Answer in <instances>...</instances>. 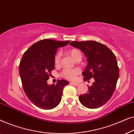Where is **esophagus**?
Here are the masks:
<instances>
[{"mask_svg":"<svg viewBox=\"0 0 134 134\" xmlns=\"http://www.w3.org/2000/svg\"><path fill=\"white\" fill-rule=\"evenodd\" d=\"M69 83H70L71 85H75V86L79 85L78 83H76V82H69Z\"/></svg>","mask_w":134,"mask_h":134,"instance_id":"34e87169","label":"esophagus"}]
</instances>
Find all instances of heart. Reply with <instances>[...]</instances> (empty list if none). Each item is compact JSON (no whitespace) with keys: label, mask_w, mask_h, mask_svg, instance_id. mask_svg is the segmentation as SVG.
<instances>
[{"label":"heart","mask_w":134,"mask_h":134,"mask_svg":"<svg viewBox=\"0 0 134 134\" xmlns=\"http://www.w3.org/2000/svg\"><path fill=\"white\" fill-rule=\"evenodd\" d=\"M68 54L72 57L73 59L76 62H80L82 59V52L78 49H72L68 52ZM60 54L57 53L54 57V64L55 65H58L60 63ZM79 71L77 69H65L62 71L60 74L62 77L68 80L74 79L77 75L79 74Z\"/></svg>","instance_id":"b5f03b06"}]
</instances>
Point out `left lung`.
Masks as SVG:
<instances>
[{"mask_svg": "<svg viewBox=\"0 0 134 134\" xmlns=\"http://www.w3.org/2000/svg\"><path fill=\"white\" fill-rule=\"evenodd\" d=\"M69 44L79 49L87 58V66L82 72L84 80L94 79L88 92L79 98L80 103L89 109H96L111 98L119 77L116 57L103 44L95 41H72Z\"/></svg>", "mask_w": 134, "mask_h": 134, "instance_id": "8db88e82", "label": "left lung"}]
</instances>
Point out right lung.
I'll list each match as a JSON object with an SVG mask.
<instances>
[{"label":"right lung","mask_w":134,"mask_h":134,"mask_svg":"<svg viewBox=\"0 0 134 134\" xmlns=\"http://www.w3.org/2000/svg\"><path fill=\"white\" fill-rule=\"evenodd\" d=\"M69 41L42 40L31 46L24 54L19 63V75L24 91L29 100L42 109H52L61 101L63 90L69 82L58 80L49 85L47 80L54 69V57L58 47Z\"/></svg>","instance_id":"add662e5"}]
</instances>
